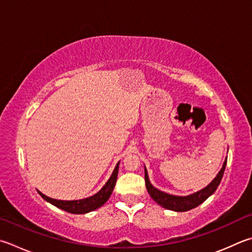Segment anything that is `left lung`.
Listing matches in <instances>:
<instances>
[{
  "mask_svg": "<svg viewBox=\"0 0 252 252\" xmlns=\"http://www.w3.org/2000/svg\"><path fill=\"white\" fill-rule=\"evenodd\" d=\"M227 164V158L225 162L222 164L221 170L218 172L216 177L209 183V184L204 187L203 189L196 191L194 194L187 195V196H177V195H172L165 193V191H162L158 189L157 187H154L149 180V174L146 171V167L144 166V177H145V186L146 189H148L149 194L151 197L153 198L159 206L162 207L173 210V212H187V210H190L195 207H197L198 205L204 203L206 199H207L209 196H212L215 190L217 189L218 185L220 184V181L223 175V172H225Z\"/></svg>",
  "mask_w": 252,
  "mask_h": 252,
  "instance_id": "left-lung-1",
  "label": "left lung"
}]
</instances>
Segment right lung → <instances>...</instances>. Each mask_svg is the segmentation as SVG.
<instances>
[{
  "instance_id": "1",
  "label": "right lung",
  "mask_w": 252,
  "mask_h": 252,
  "mask_svg": "<svg viewBox=\"0 0 252 252\" xmlns=\"http://www.w3.org/2000/svg\"><path fill=\"white\" fill-rule=\"evenodd\" d=\"M119 164L120 162L117 163L116 167L111 174V176L109 180L107 181L106 184L103 185V187L100 189L98 193H95L94 195L90 196V197L87 198H82V199H76V200H62V199H55V198H50L48 196L44 195L43 193H40L39 190L38 194L42 196V197L46 200V202L50 203L56 207L61 208L65 212H68L70 214H87L93 212V210L98 209L99 207L107 202L110 197L114 186H116V182H117V176H118V171H119Z\"/></svg>"
}]
</instances>
